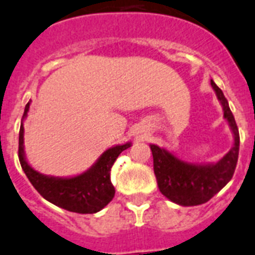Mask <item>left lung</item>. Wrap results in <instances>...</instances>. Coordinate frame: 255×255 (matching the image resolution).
Segmentation results:
<instances>
[{
  "instance_id": "left-lung-1",
  "label": "left lung",
  "mask_w": 255,
  "mask_h": 255,
  "mask_svg": "<svg viewBox=\"0 0 255 255\" xmlns=\"http://www.w3.org/2000/svg\"><path fill=\"white\" fill-rule=\"evenodd\" d=\"M211 86L220 102L224 119L233 133V146L215 163H192L178 158L167 149L150 144L153 169L161 194L183 207L199 206L215 196L232 179L239 160L240 134L235 117L221 89L211 80Z\"/></svg>"
}]
</instances>
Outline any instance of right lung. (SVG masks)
Here are the masks:
<instances>
[{
  "mask_svg": "<svg viewBox=\"0 0 255 255\" xmlns=\"http://www.w3.org/2000/svg\"><path fill=\"white\" fill-rule=\"evenodd\" d=\"M30 102L24 107L19 129V156L20 166L23 169L31 185L36 188L45 200L64 210L76 214H95L109 204L115 195V188L111 183L110 171L114 162L123 150L132 145L126 142L122 145H114L101 154L98 160L88 170L74 177H53L44 175L36 171L27 162L24 154V128L23 121L27 118Z\"/></svg>",
  "mask_w": 255,
  "mask_h": 255,
  "instance_id": "1",
  "label": "right lung"
}]
</instances>
